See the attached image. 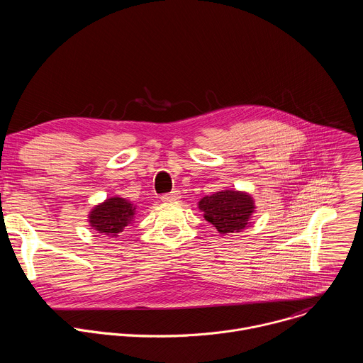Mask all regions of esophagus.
<instances>
[{
    "label": "esophagus",
    "mask_w": 363,
    "mask_h": 363,
    "mask_svg": "<svg viewBox=\"0 0 363 363\" xmlns=\"http://www.w3.org/2000/svg\"><path fill=\"white\" fill-rule=\"evenodd\" d=\"M181 198V192L179 191H172V192H168V194H164L161 196V199L164 202H172V201H177Z\"/></svg>",
    "instance_id": "esophagus-1"
}]
</instances>
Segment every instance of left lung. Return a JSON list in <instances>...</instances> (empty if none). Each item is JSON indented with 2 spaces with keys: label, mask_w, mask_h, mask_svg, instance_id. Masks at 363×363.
<instances>
[{
  "label": "left lung",
  "mask_w": 363,
  "mask_h": 363,
  "mask_svg": "<svg viewBox=\"0 0 363 363\" xmlns=\"http://www.w3.org/2000/svg\"><path fill=\"white\" fill-rule=\"evenodd\" d=\"M198 206L206 221L221 234H228L238 233L248 224L254 211V201L244 192L221 191L211 196H203Z\"/></svg>",
  "instance_id": "1"
}]
</instances>
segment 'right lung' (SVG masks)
<instances>
[{
  "mask_svg": "<svg viewBox=\"0 0 363 363\" xmlns=\"http://www.w3.org/2000/svg\"><path fill=\"white\" fill-rule=\"evenodd\" d=\"M136 206L128 199L113 196L94 206L90 213V225L105 235L116 237L123 228L133 221Z\"/></svg>",
  "mask_w": 363,
  "mask_h": 363,
  "instance_id": "add662e5",
  "label": "right lung"
}]
</instances>
